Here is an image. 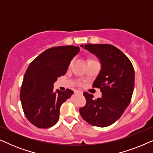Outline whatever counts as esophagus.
Wrapping results in <instances>:
<instances>
[{"mask_svg": "<svg viewBox=\"0 0 153 153\" xmlns=\"http://www.w3.org/2000/svg\"><path fill=\"white\" fill-rule=\"evenodd\" d=\"M75 93H79V94H81V95H82V94H83L82 92L80 91H75Z\"/></svg>", "mask_w": 153, "mask_h": 153, "instance_id": "obj_1", "label": "esophagus"}]
</instances>
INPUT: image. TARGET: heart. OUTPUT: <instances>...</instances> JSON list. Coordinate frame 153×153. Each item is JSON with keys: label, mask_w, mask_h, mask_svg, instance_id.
Returning a JSON list of instances; mask_svg holds the SVG:
<instances>
[{"label": "heart", "mask_w": 153, "mask_h": 153, "mask_svg": "<svg viewBox=\"0 0 153 153\" xmlns=\"http://www.w3.org/2000/svg\"><path fill=\"white\" fill-rule=\"evenodd\" d=\"M91 60H93V59H90L88 61H91Z\"/></svg>", "instance_id": "heart-1"}]
</instances>
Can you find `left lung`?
Returning <instances> with one entry per match:
<instances>
[{
	"label": "left lung",
	"instance_id": "8db88e82",
	"mask_svg": "<svg viewBox=\"0 0 153 153\" xmlns=\"http://www.w3.org/2000/svg\"><path fill=\"white\" fill-rule=\"evenodd\" d=\"M99 58L102 65L93 87L100 88L102 97L83 93L86 100L79 108L81 117L96 127H107L118 120L130 103L134 88V70L127 56L111 45H81Z\"/></svg>",
	"mask_w": 153,
	"mask_h": 153
}]
</instances>
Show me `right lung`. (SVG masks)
I'll use <instances>...</instances> for the list:
<instances>
[{"label": "right lung", "mask_w": 153, "mask_h": 153, "mask_svg": "<svg viewBox=\"0 0 153 153\" xmlns=\"http://www.w3.org/2000/svg\"><path fill=\"white\" fill-rule=\"evenodd\" d=\"M80 51L75 46L48 49L35 58L25 72L20 100L26 118L38 128H49L59 120L60 108L74 93L53 91L58 77L65 74L71 60Z\"/></svg>", "instance_id": "1"}]
</instances>
